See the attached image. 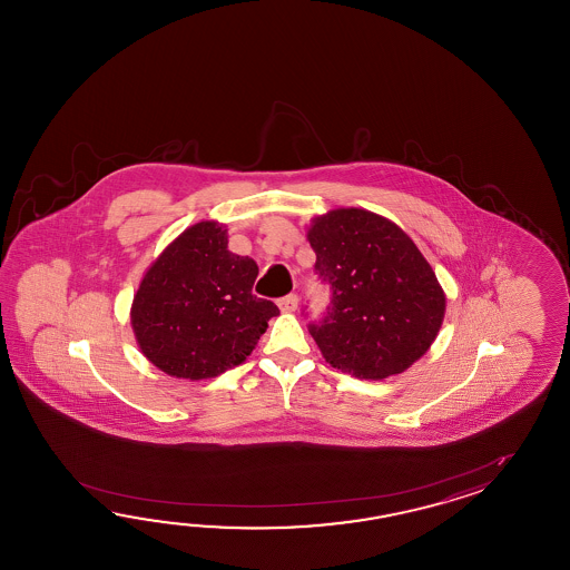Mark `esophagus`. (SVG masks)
<instances>
[{"instance_id": "1", "label": "esophagus", "mask_w": 570, "mask_h": 570, "mask_svg": "<svg viewBox=\"0 0 570 570\" xmlns=\"http://www.w3.org/2000/svg\"><path fill=\"white\" fill-rule=\"evenodd\" d=\"M297 305H299V297H297L295 293L285 295V297H281L279 299L281 312H287V314L295 312V309H297Z\"/></svg>"}]
</instances>
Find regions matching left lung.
<instances>
[{
    "label": "left lung",
    "instance_id": "1",
    "mask_svg": "<svg viewBox=\"0 0 570 570\" xmlns=\"http://www.w3.org/2000/svg\"><path fill=\"white\" fill-rule=\"evenodd\" d=\"M315 275L332 299L309 334L326 363L358 379L400 375L436 340L446 295L412 238L391 219L340 207L312 222Z\"/></svg>",
    "mask_w": 570,
    "mask_h": 570
}]
</instances>
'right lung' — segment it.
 I'll use <instances>...</instances> for the list:
<instances>
[{
	"mask_svg": "<svg viewBox=\"0 0 570 570\" xmlns=\"http://www.w3.org/2000/svg\"><path fill=\"white\" fill-rule=\"evenodd\" d=\"M218 222L183 232L146 271L132 302L134 336L177 379H212L244 363L279 307L253 295L258 267L228 250Z\"/></svg>",
	"mask_w": 570,
	"mask_h": 570,
	"instance_id": "right-lung-1",
	"label": "right lung"
}]
</instances>
